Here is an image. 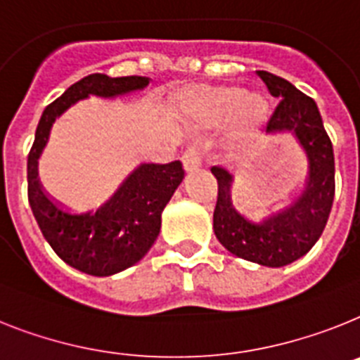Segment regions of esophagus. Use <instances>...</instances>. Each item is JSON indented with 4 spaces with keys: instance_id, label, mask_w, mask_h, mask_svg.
I'll return each mask as SVG.
<instances>
[{
    "instance_id": "1",
    "label": "esophagus",
    "mask_w": 360,
    "mask_h": 360,
    "mask_svg": "<svg viewBox=\"0 0 360 360\" xmlns=\"http://www.w3.org/2000/svg\"><path fill=\"white\" fill-rule=\"evenodd\" d=\"M183 165H185L186 172H195L201 168V165H203V155H201L198 146H190L186 150L185 155H183Z\"/></svg>"
}]
</instances>
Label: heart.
Returning a JSON list of instances; mask_svg holds the SVG:
<instances>
[{
	"mask_svg": "<svg viewBox=\"0 0 360 360\" xmlns=\"http://www.w3.org/2000/svg\"><path fill=\"white\" fill-rule=\"evenodd\" d=\"M183 108L192 119L203 124L221 122L231 115L232 131L252 134L267 120L269 104L259 93H243L238 86H205L190 89Z\"/></svg>",
	"mask_w": 360,
	"mask_h": 360,
	"instance_id": "1",
	"label": "heart"
}]
</instances>
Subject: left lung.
<instances>
[{"instance_id":"8db88e82","label":"left lung","mask_w":360,"mask_h":360,"mask_svg":"<svg viewBox=\"0 0 360 360\" xmlns=\"http://www.w3.org/2000/svg\"><path fill=\"white\" fill-rule=\"evenodd\" d=\"M269 93L282 98L267 122V134H292L307 155L306 188L282 212L250 221L231 201V172L212 166L217 179L214 234L229 252L265 267H283L302 258L319 241L335 198L333 144L311 96L273 72L256 71Z\"/></svg>"}]
</instances>
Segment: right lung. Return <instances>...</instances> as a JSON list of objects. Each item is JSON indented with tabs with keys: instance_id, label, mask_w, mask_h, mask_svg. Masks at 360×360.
I'll return each mask as SVG.
<instances>
[{
	"instance_id": "add662e5",
	"label": "right lung",
	"mask_w": 360,
	"mask_h": 360,
	"mask_svg": "<svg viewBox=\"0 0 360 360\" xmlns=\"http://www.w3.org/2000/svg\"><path fill=\"white\" fill-rule=\"evenodd\" d=\"M148 84L146 77L111 78L101 72L84 77L45 108L27 159L29 205L41 234L65 264L91 276L120 273L152 249L161 231L162 210L185 177L183 165H141L102 207L71 212L44 192L38 159L49 141L53 122L72 104L89 95L115 98L143 91Z\"/></svg>"
}]
</instances>
